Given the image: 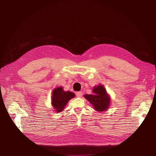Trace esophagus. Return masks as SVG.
I'll use <instances>...</instances> for the list:
<instances>
[{"instance_id": "esophagus-1", "label": "esophagus", "mask_w": 156, "mask_h": 156, "mask_svg": "<svg viewBox=\"0 0 156 156\" xmlns=\"http://www.w3.org/2000/svg\"><path fill=\"white\" fill-rule=\"evenodd\" d=\"M76 95L78 97H81L83 95V93L81 91H78V92H76Z\"/></svg>"}]
</instances>
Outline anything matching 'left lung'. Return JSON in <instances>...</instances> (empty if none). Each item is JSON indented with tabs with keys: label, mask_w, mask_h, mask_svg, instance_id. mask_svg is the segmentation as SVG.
<instances>
[{
	"label": "left lung",
	"mask_w": 156,
	"mask_h": 156,
	"mask_svg": "<svg viewBox=\"0 0 156 156\" xmlns=\"http://www.w3.org/2000/svg\"><path fill=\"white\" fill-rule=\"evenodd\" d=\"M93 95L85 94L84 97L93 105L97 112L106 111L110 104V97L106 89L102 85L95 86L92 90Z\"/></svg>",
	"instance_id": "obj_1"
}]
</instances>
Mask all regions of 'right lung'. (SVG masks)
Masks as SVG:
<instances>
[{"instance_id":"1","label":"right lung","mask_w":156,"mask_h":156,"mask_svg":"<svg viewBox=\"0 0 156 156\" xmlns=\"http://www.w3.org/2000/svg\"><path fill=\"white\" fill-rule=\"evenodd\" d=\"M75 97V94L69 91H65L62 87L55 88L52 92L51 105L53 107L56 112H61L63 111L71 98Z\"/></svg>"}]
</instances>
